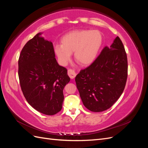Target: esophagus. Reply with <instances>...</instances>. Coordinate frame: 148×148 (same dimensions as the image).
<instances>
[{
    "label": "esophagus",
    "mask_w": 148,
    "mask_h": 148,
    "mask_svg": "<svg viewBox=\"0 0 148 148\" xmlns=\"http://www.w3.org/2000/svg\"><path fill=\"white\" fill-rule=\"evenodd\" d=\"M68 75L70 77V78H71V79H73L76 77L75 72L73 70H71V69L68 70Z\"/></svg>",
    "instance_id": "esophagus-1"
}]
</instances>
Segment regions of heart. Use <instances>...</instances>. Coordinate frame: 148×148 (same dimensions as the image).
Returning <instances> with one entry per match:
<instances>
[{"label":"heart","instance_id":"heart-1","mask_svg":"<svg viewBox=\"0 0 148 148\" xmlns=\"http://www.w3.org/2000/svg\"><path fill=\"white\" fill-rule=\"evenodd\" d=\"M62 44H57L54 51L60 65L65 66L74 52L75 59L83 65L95 60L102 44L101 33L97 30H77L64 35Z\"/></svg>","mask_w":148,"mask_h":148}]
</instances>
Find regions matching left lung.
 Returning a JSON list of instances; mask_svg holds the SVG:
<instances>
[{
  "label": "left lung",
  "mask_w": 148,
  "mask_h": 148,
  "mask_svg": "<svg viewBox=\"0 0 148 148\" xmlns=\"http://www.w3.org/2000/svg\"><path fill=\"white\" fill-rule=\"evenodd\" d=\"M127 76V53L117 36L109 47L103 49L96 60L75 78L84 106L95 112L109 109L122 95Z\"/></svg>",
  "instance_id": "obj_1"
}]
</instances>
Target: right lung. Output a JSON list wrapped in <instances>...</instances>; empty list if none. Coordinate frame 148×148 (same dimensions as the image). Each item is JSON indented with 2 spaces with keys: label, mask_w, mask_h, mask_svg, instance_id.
Listing matches in <instances>:
<instances>
[{
  "label": "right lung",
  "mask_w": 148,
  "mask_h": 148,
  "mask_svg": "<svg viewBox=\"0 0 148 148\" xmlns=\"http://www.w3.org/2000/svg\"><path fill=\"white\" fill-rule=\"evenodd\" d=\"M38 33L26 43L18 59L21 91L29 104L39 112L52 115L60 112L63 90L70 78L58 64L52 42Z\"/></svg>",
  "instance_id": "add662e5"
}]
</instances>
